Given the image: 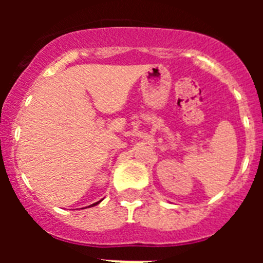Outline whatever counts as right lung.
Returning <instances> with one entry per match:
<instances>
[{"label":"right lung","instance_id":"obj_1","mask_svg":"<svg viewBox=\"0 0 263 263\" xmlns=\"http://www.w3.org/2000/svg\"><path fill=\"white\" fill-rule=\"evenodd\" d=\"M96 204H99V203H96ZM96 204H92V205H96Z\"/></svg>","mask_w":263,"mask_h":263}]
</instances>
